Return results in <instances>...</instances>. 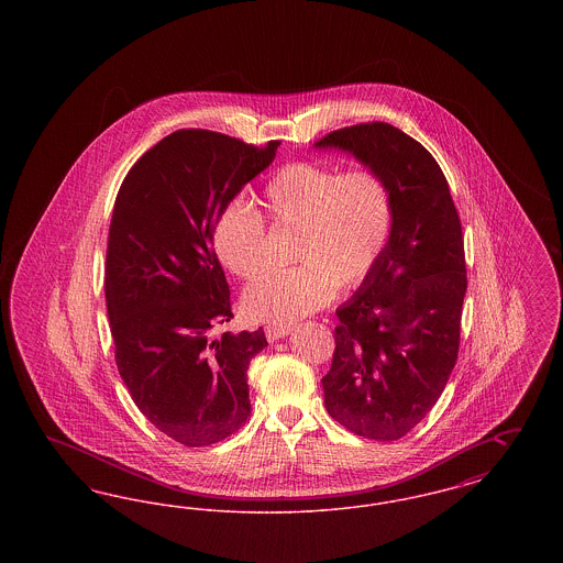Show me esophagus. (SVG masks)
Listing matches in <instances>:
<instances>
[{
	"mask_svg": "<svg viewBox=\"0 0 563 563\" xmlns=\"http://www.w3.org/2000/svg\"><path fill=\"white\" fill-rule=\"evenodd\" d=\"M291 331H294L291 327H283V324H269V327H266V338H268V342H278V340L287 338Z\"/></svg>",
	"mask_w": 563,
	"mask_h": 563,
	"instance_id": "esophagus-1",
	"label": "esophagus"
}]
</instances>
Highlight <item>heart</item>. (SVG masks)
<instances>
[{
    "instance_id": "1",
    "label": "heart",
    "mask_w": 563,
    "mask_h": 563,
    "mask_svg": "<svg viewBox=\"0 0 563 563\" xmlns=\"http://www.w3.org/2000/svg\"><path fill=\"white\" fill-rule=\"evenodd\" d=\"M264 207L276 228H295L297 266L269 269L242 297L249 319L289 324L322 308L335 285L365 283L393 236L395 207L386 181L369 168L338 173L317 162L285 164L269 177ZM217 260L251 280L268 264L262 214L234 200L213 225Z\"/></svg>"
}]
</instances>
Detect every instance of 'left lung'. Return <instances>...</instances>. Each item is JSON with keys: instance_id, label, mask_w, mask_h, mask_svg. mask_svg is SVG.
<instances>
[{"instance_id": "left-lung-1", "label": "left lung", "mask_w": 563, "mask_h": 563, "mask_svg": "<svg viewBox=\"0 0 563 563\" xmlns=\"http://www.w3.org/2000/svg\"><path fill=\"white\" fill-rule=\"evenodd\" d=\"M314 147L349 152L393 196L386 253L335 312L322 390L329 416L350 432L397 441L439 401L457 358L466 294L460 217L429 150L386 122L333 131Z\"/></svg>"}]
</instances>
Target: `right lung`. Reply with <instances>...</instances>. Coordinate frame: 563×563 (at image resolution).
I'll list each match as a JSON object with an SVG mask.
<instances>
[{
	"label": "right lung",
	"instance_id": "add662e5",
	"mask_svg": "<svg viewBox=\"0 0 563 563\" xmlns=\"http://www.w3.org/2000/svg\"><path fill=\"white\" fill-rule=\"evenodd\" d=\"M278 145L184 129L134 162L115 196L106 260L115 365L139 411L188 448L228 439L251 416L246 369L268 342L264 329L211 333L234 317L213 225Z\"/></svg>",
	"mask_w": 563,
	"mask_h": 563
}]
</instances>
